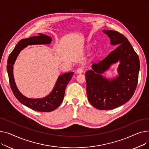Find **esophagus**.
I'll return each mask as SVG.
<instances>
[{
    "instance_id": "1",
    "label": "esophagus",
    "mask_w": 149,
    "mask_h": 149,
    "mask_svg": "<svg viewBox=\"0 0 149 149\" xmlns=\"http://www.w3.org/2000/svg\"><path fill=\"white\" fill-rule=\"evenodd\" d=\"M83 72H84V68L82 67L77 68V69L76 70V72L77 73H82Z\"/></svg>"
}]
</instances>
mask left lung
<instances>
[{
  "mask_svg": "<svg viewBox=\"0 0 149 149\" xmlns=\"http://www.w3.org/2000/svg\"><path fill=\"white\" fill-rule=\"evenodd\" d=\"M117 48L102 60L91 65L86 71V93L90 103L95 108L109 110L129 101L136 90L139 70L138 55L124 35L111 30H103ZM120 61L119 76L109 81L101 74L113 63Z\"/></svg>",
  "mask_w": 149,
  "mask_h": 149,
  "instance_id": "8db88e82",
  "label": "left lung"
}]
</instances>
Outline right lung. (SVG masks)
Returning a JSON list of instances; mask_svg holds the SVG:
<instances>
[{
  "label": "right lung",
  "instance_id": "right-lung-1",
  "mask_svg": "<svg viewBox=\"0 0 149 149\" xmlns=\"http://www.w3.org/2000/svg\"><path fill=\"white\" fill-rule=\"evenodd\" d=\"M51 38L45 34L22 39L18 42L8 57L7 72L11 88L15 97L20 103L27 107L38 112H50L56 109L64 99L65 90L67 84L70 81L73 72H68L59 76L54 88L47 97L42 99H29L24 97L17 89L13 76V64L20 51L28 45H45L51 42Z\"/></svg>",
  "mask_w": 149,
  "mask_h": 149
}]
</instances>
